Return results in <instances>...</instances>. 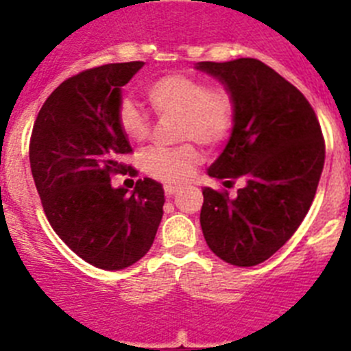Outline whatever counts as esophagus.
<instances>
[{
	"instance_id": "esophagus-1",
	"label": "esophagus",
	"mask_w": 351,
	"mask_h": 351,
	"mask_svg": "<svg viewBox=\"0 0 351 351\" xmlns=\"http://www.w3.org/2000/svg\"><path fill=\"white\" fill-rule=\"evenodd\" d=\"M179 191L178 186H173V184H165V195L167 197H172V195H176Z\"/></svg>"
}]
</instances>
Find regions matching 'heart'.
<instances>
[{"label": "heart", "instance_id": "1", "mask_svg": "<svg viewBox=\"0 0 351 351\" xmlns=\"http://www.w3.org/2000/svg\"><path fill=\"white\" fill-rule=\"evenodd\" d=\"M145 96L160 116H178L179 141H197L206 147L221 144L234 125V98L223 86H207L193 75L170 73L153 80ZM121 132L132 142H144L149 135V119L137 105L123 100L117 110ZM202 156L191 144L173 149H147L142 169L156 181L181 184L190 178Z\"/></svg>", "mask_w": 351, "mask_h": 351}]
</instances>
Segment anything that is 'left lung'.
<instances>
[{"mask_svg":"<svg viewBox=\"0 0 351 351\" xmlns=\"http://www.w3.org/2000/svg\"><path fill=\"white\" fill-rule=\"evenodd\" d=\"M230 91L234 126L210 178L234 198L204 188L200 226L207 246L223 262L253 267L271 258L295 234L315 198L325 161L320 123L306 96L253 58L195 64Z\"/></svg>","mask_w":351,"mask_h":351,"instance_id":"left-lung-1","label":"left lung"}]
</instances>
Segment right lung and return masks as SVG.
<instances>
[{"label": "right lung", "instance_id": "add662e5", "mask_svg": "<svg viewBox=\"0 0 351 351\" xmlns=\"http://www.w3.org/2000/svg\"><path fill=\"white\" fill-rule=\"evenodd\" d=\"M142 61L91 68L52 91L33 126L31 173L54 232L75 255L104 271H121L151 250L160 226L165 191L154 179L135 190L114 188L132 153L121 132V89Z\"/></svg>", "mask_w": 351, "mask_h": 351}]
</instances>
